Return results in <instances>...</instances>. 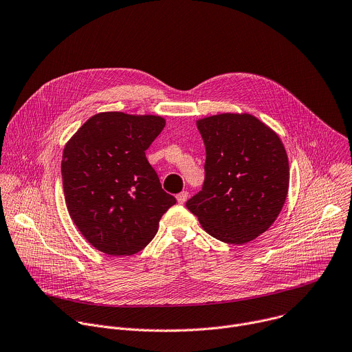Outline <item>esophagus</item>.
Instances as JSON below:
<instances>
[{"instance_id": "1", "label": "esophagus", "mask_w": 352, "mask_h": 352, "mask_svg": "<svg viewBox=\"0 0 352 352\" xmlns=\"http://www.w3.org/2000/svg\"><path fill=\"white\" fill-rule=\"evenodd\" d=\"M187 197H188V192L187 191H182V192H179L176 195V199H177L179 204H184L187 201Z\"/></svg>"}]
</instances>
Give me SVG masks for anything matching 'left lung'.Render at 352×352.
<instances>
[{
	"instance_id": "obj_1",
	"label": "left lung",
	"mask_w": 352,
	"mask_h": 352,
	"mask_svg": "<svg viewBox=\"0 0 352 352\" xmlns=\"http://www.w3.org/2000/svg\"><path fill=\"white\" fill-rule=\"evenodd\" d=\"M206 160L202 190L186 206L212 237L244 244L266 232L289 191V160L278 135L250 113L197 120Z\"/></svg>"
}]
</instances>
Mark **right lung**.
<instances>
[{
  "label": "right lung",
  "instance_id": "add662e5",
  "mask_svg": "<svg viewBox=\"0 0 352 352\" xmlns=\"http://www.w3.org/2000/svg\"><path fill=\"white\" fill-rule=\"evenodd\" d=\"M164 127L157 115L101 112L65 146L60 172L69 215L98 251H142L176 204L146 157Z\"/></svg>",
  "mask_w": 352,
  "mask_h": 352
}]
</instances>
